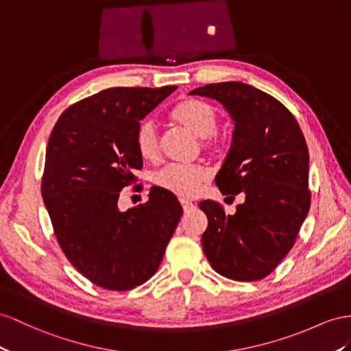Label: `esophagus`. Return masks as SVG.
<instances>
[{"label": "esophagus", "mask_w": 351, "mask_h": 351, "mask_svg": "<svg viewBox=\"0 0 351 351\" xmlns=\"http://www.w3.org/2000/svg\"><path fill=\"white\" fill-rule=\"evenodd\" d=\"M181 204H182V208H184V212H190L193 208H194V203L193 202H188V200H181Z\"/></svg>", "instance_id": "34e87169"}]
</instances>
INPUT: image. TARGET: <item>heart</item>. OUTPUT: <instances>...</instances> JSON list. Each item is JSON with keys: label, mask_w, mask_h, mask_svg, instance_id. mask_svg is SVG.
<instances>
[{"label": "heart", "mask_w": 351, "mask_h": 351, "mask_svg": "<svg viewBox=\"0 0 351 351\" xmlns=\"http://www.w3.org/2000/svg\"><path fill=\"white\" fill-rule=\"evenodd\" d=\"M176 124L190 130L197 138L203 139V147H212L213 133L218 128L219 117L215 108L200 101V99H186L179 104L170 114ZM138 154L147 161H154L160 152V139L156 124L151 120L141 123L134 136ZM209 172L202 166L167 165L156 175L154 182L166 191L176 194L182 199H190L199 194L203 184L208 181Z\"/></svg>", "instance_id": "obj_1"}]
</instances>
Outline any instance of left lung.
<instances>
[{"label": "left lung", "mask_w": 351, "mask_h": 351, "mask_svg": "<svg viewBox=\"0 0 351 351\" xmlns=\"http://www.w3.org/2000/svg\"><path fill=\"white\" fill-rule=\"evenodd\" d=\"M190 95L215 99L234 130L215 184L222 194H245L234 215L204 200L208 217L202 246L223 277L254 282L268 276L292 249L310 209L308 148L293 115L254 86L208 84Z\"/></svg>", "instance_id": "1"}]
</instances>
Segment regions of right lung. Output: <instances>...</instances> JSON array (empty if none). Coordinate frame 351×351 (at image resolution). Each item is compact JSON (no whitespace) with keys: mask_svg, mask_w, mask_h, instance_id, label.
Here are the masks:
<instances>
[{"mask_svg":"<svg viewBox=\"0 0 351 351\" xmlns=\"http://www.w3.org/2000/svg\"><path fill=\"white\" fill-rule=\"evenodd\" d=\"M175 90H102L62 112L49 138L41 194L55 236L69 263L104 289L129 291L154 276L182 217L160 186L145 204L119 209L121 190L142 169L139 123Z\"/></svg>","mask_w":351,"mask_h":351,"instance_id":"obj_1","label":"right lung"}]
</instances>
